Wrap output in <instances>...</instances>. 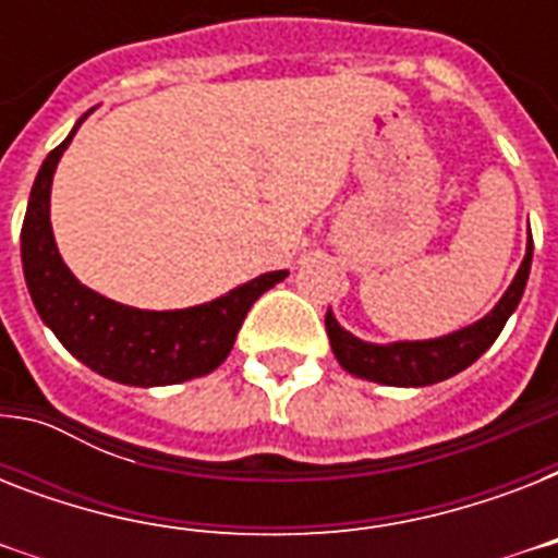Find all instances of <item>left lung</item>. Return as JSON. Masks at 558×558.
I'll list each match as a JSON object with an SVG mask.
<instances>
[{
    "label": "left lung",
    "instance_id": "obj_1",
    "mask_svg": "<svg viewBox=\"0 0 558 558\" xmlns=\"http://www.w3.org/2000/svg\"><path fill=\"white\" fill-rule=\"evenodd\" d=\"M530 263H533V234L527 236V252L521 260L515 278L501 295V301L481 318L469 324L463 330H454L440 339L425 341H390V344H373L362 341L350 330H344L332 310L327 313V336H330L332 356L339 365L359 379L379 381L390 388H425L434 381H442L454 373L466 371L472 362L484 356L493 348L504 324L515 313L524 287L530 278Z\"/></svg>",
    "mask_w": 558,
    "mask_h": 558
}]
</instances>
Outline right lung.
Here are the masks:
<instances>
[{"label":"right lung","instance_id":"right-lung-1","mask_svg":"<svg viewBox=\"0 0 558 558\" xmlns=\"http://www.w3.org/2000/svg\"><path fill=\"white\" fill-rule=\"evenodd\" d=\"M89 112L74 124L63 144L48 153L31 187L22 222V271L31 301L43 324L77 362L121 385L159 388L217 371L234 348L236 332L254 301L289 271H266L208 304L165 313L118 304L83 287L57 252L51 231V182L57 161L63 159L65 147Z\"/></svg>","mask_w":558,"mask_h":558}]
</instances>
